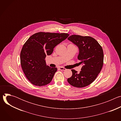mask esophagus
Here are the masks:
<instances>
[{"label":"esophagus","mask_w":121,"mask_h":121,"mask_svg":"<svg viewBox=\"0 0 121 121\" xmlns=\"http://www.w3.org/2000/svg\"><path fill=\"white\" fill-rule=\"evenodd\" d=\"M59 69L61 70H66V68H65L64 67H59Z\"/></svg>","instance_id":"34e87169"}]
</instances>
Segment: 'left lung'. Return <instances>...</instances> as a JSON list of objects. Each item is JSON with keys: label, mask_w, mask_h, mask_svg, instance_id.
Masks as SVG:
<instances>
[{"label": "left lung", "mask_w": 121, "mask_h": 121, "mask_svg": "<svg viewBox=\"0 0 121 121\" xmlns=\"http://www.w3.org/2000/svg\"><path fill=\"white\" fill-rule=\"evenodd\" d=\"M68 40L78 46V58L83 66L79 73L72 69V76L67 79L73 87L83 88L92 83L100 73L103 65V49L99 43L91 36L72 35Z\"/></svg>", "instance_id": "obj_1"}]
</instances>
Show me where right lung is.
<instances>
[{
  "instance_id": "1",
  "label": "right lung",
  "mask_w": 121,
  "mask_h": 121,
  "mask_svg": "<svg viewBox=\"0 0 121 121\" xmlns=\"http://www.w3.org/2000/svg\"><path fill=\"white\" fill-rule=\"evenodd\" d=\"M69 35L39 32L25 42L21 52V64L26 77L31 84L40 87L51 82L57 69L47 65L45 58L47 55L52 54L55 47Z\"/></svg>"
}]
</instances>
